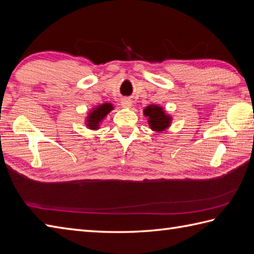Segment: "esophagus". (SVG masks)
I'll use <instances>...</instances> for the list:
<instances>
[{"label": "esophagus", "instance_id": "esophagus-1", "mask_svg": "<svg viewBox=\"0 0 254 254\" xmlns=\"http://www.w3.org/2000/svg\"><path fill=\"white\" fill-rule=\"evenodd\" d=\"M121 105H122V107H125V108H131L132 100L129 99V98H127V97L122 98L121 99Z\"/></svg>", "mask_w": 254, "mask_h": 254}]
</instances>
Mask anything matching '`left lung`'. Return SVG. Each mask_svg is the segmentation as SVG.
I'll return each instance as SVG.
<instances>
[{
  "instance_id": "1",
  "label": "left lung",
  "mask_w": 254,
  "mask_h": 254,
  "mask_svg": "<svg viewBox=\"0 0 254 254\" xmlns=\"http://www.w3.org/2000/svg\"><path fill=\"white\" fill-rule=\"evenodd\" d=\"M144 115L148 117V125L154 131L161 132L170 127L171 117L166 115V111L159 106H147L144 109Z\"/></svg>"
}]
</instances>
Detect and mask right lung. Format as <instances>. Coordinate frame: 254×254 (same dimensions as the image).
Instances as JSON below:
<instances>
[{
	"instance_id": "add662e5",
	"label": "right lung",
	"mask_w": 254,
	"mask_h": 254,
	"mask_svg": "<svg viewBox=\"0 0 254 254\" xmlns=\"http://www.w3.org/2000/svg\"><path fill=\"white\" fill-rule=\"evenodd\" d=\"M113 109V105L109 103H105L103 105L97 106L96 108H94L93 111L88 114V117L86 119V126L92 129H97L99 127V123L102 122L104 118Z\"/></svg>"
}]
</instances>
